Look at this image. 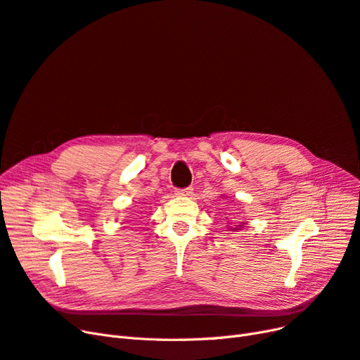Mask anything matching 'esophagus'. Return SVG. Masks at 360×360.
I'll list each match as a JSON object with an SVG mask.
<instances>
[{"label":"esophagus","mask_w":360,"mask_h":360,"mask_svg":"<svg viewBox=\"0 0 360 360\" xmlns=\"http://www.w3.org/2000/svg\"><path fill=\"white\" fill-rule=\"evenodd\" d=\"M192 188H183V189H177L176 191V195H179V197H189V195H192Z\"/></svg>","instance_id":"1"}]
</instances>
